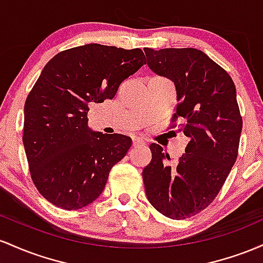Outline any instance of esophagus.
Wrapping results in <instances>:
<instances>
[{
  "instance_id": "34e87169",
  "label": "esophagus",
  "mask_w": 263,
  "mask_h": 263,
  "mask_svg": "<svg viewBox=\"0 0 263 263\" xmlns=\"http://www.w3.org/2000/svg\"><path fill=\"white\" fill-rule=\"evenodd\" d=\"M144 144V140L140 139V138H133V146H139V145H143Z\"/></svg>"
}]
</instances>
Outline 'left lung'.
<instances>
[{
  "label": "left lung",
  "mask_w": 263,
  "mask_h": 263,
  "mask_svg": "<svg viewBox=\"0 0 263 263\" xmlns=\"http://www.w3.org/2000/svg\"><path fill=\"white\" fill-rule=\"evenodd\" d=\"M153 72L171 79L178 107L171 122L189 138L175 166L153 143L152 161L143 170L149 202L164 216L184 220L214 201L238 154L242 118L231 77L196 48L144 49ZM176 124H173L175 128Z\"/></svg>",
  "instance_id": "obj_1"
}]
</instances>
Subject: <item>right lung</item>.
Wrapping results in <instances>:
<instances>
[{
    "label": "right lung",
    "mask_w": 263,
    "mask_h": 263,
    "mask_svg": "<svg viewBox=\"0 0 263 263\" xmlns=\"http://www.w3.org/2000/svg\"><path fill=\"white\" fill-rule=\"evenodd\" d=\"M145 61L140 48L90 43L60 52L44 66L25 103L23 145L33 184L57 208L93 202L132 146L126 135L90 130L87 114L93 103L113 99Z\"/></svg>",
    "instance_id": "right-lung-1"
}]
</instances>
